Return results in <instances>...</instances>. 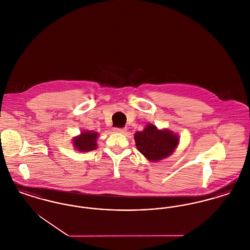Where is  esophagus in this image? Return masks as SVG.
I'll use <instances>...</instances> for the list:
<instances>
[{
	"label": "esophagus",
	"instance_id": "1",
	"mask_svg": "<svg viewBox=\"0 0 250 250\" xmlns=\"http://www.w3.org/2000/svg\"><path fill=\"white\" fill-rule=\"evenodd\" d=\"M126 130H127V129H126L125 127V128H115V129H114V131L116 133H125L126 132Z\"/></svg>",
	"mask_w": 250,
	"mask_h": 250
}]
</instances>
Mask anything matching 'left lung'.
<instances>
[{
  "label": "left lung",
  "instance_id": "1",
  "mask_svg": "<svg viewBox=\"0 0 250 250\" xmlns=\"http://www.w3.org/2000/svg\"><path fill=\"white\" fill-rule=\"evenodd\" d=\"M138 151L149 162H157L171 156L179 144L176 133L167 128L159 129L156 125L148 124L143 131L134 135Z\"/></svg>",
  "mask_w": 250,
  "mask_h": 250
}]
</instances>
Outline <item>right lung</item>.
<instances>
[{
  "instance_id": "add662e5",
  "label": "right lung",
  "mask_w": 250,
  "mask_h": 250,
  "mask_svg": "<svg viewBox=\"0 0 250 250\" xmlns=\"http://www.w3.org/2000/svg\"><path fill=\"white\" fill-rule=\"evenodd\" d=\"M98 133L90 130H86L75 136L73 139V146L79 152H89L97 148Z\"/></svg>"
}]
</instances>
